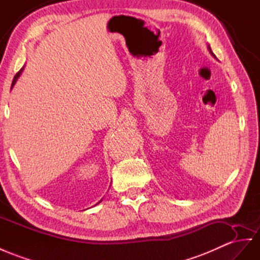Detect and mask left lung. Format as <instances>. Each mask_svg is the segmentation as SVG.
<instances>
[{"mask_svg":"<svg viewBox=\"0 0 260 260\" xmlns=\"http://www.w3.org/2000/svg\"><path fill=\"white\" fill-rule=\"evenodd\" d=\"M208 48H209V50H210V52H211V55H212L213 57H215V56H214V54H213V52H212V50H211V47H210V46H208Z\"/></svg>","mask_w":260,"mask_h":260,"instance_id":"8db88e82","label":"left lung"}]
</instances>
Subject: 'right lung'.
<instances>
[{
	"label": "right lung",
	"instance_id": "add662e5",
	"mask_svg": "<svg viewBox=\"0 0 260 260\" xmlns=\"http://www.w3.org/2000/svg\"><path fill=\"white\" fill-rule=\"evenodd\" d=\"M23 70H24V67H23V68H22L21 70H19V71H18V72L16 73V76L14 77V79H13V82H12V86H11V90L13 89V86H14V84L16 83V81H17V79L19 78V76H21V75H22V72H23ZM101 201H102V200H101ZM101 201H99V202H98L96 204H99V203H100V202H101ZM96 204H95V205H96Z\"/></svg>",
	"mask_w": 260,
	"mask_h": 260
}]
</instances>
